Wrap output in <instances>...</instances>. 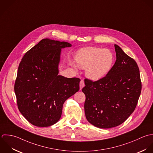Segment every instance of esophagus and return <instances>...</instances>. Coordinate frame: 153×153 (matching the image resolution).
I'll return each instance as SVG.
<instances>
[{"mask_svg":"<svg viewBox=\"0 0 153 153\" xmlns=\"http://www.w3.org/2000/svg\"><path fill=\"white\" fill-rule=\"evenodd\" d=\"M84 81L83 80H81L80 81V83H79V87H80V90H81L84 87Z\"/></svg>","mask_w":153,"mask_h":153,"instance_id":"esophagus-1","label":"esophagus"}]
</instances>
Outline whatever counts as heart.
<instances>
[{
	"label": "heart",
	"instance_id": "b5f03b06",
	"mask_svg": "<svg viewBox=\"0 0 153 153\" xmlns=\"http://www.w3.org/2000/svg\"><path fill=\"white\" fill-rule=\"evenodd\" d=\"M75 59L79 66L85 68L86 76L93 81L103 78L110 71L114 63V56L111 51L96 47L79 50ZM72 66L77 69L76 64L72 63Z\"/></svg>",
	"mask_w": 153,
	"mask_h": 153
}]
</instances>
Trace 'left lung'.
Segmentation results:
<instances>
[{
  "label": "left lung",
  "instance_id": "obj_1",
  "mask_svg": "<svg viewBox=\"0 0 153 153\" xmlns=\"http://www.w3.org/2000/svg\"><path fill=\"white\" fill-rule=\"evenodd\" d=\"M116 60L110 71L100 80L85 79V114L96 127L108 129L124 122L134 111L141 91L136 62L117 45Z\"/></svg>",
  "mask_w": 153,
  "mask_h": 153
}]
</instances>
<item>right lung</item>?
Returning a JSON list of instances; mask_svg holds the SVG:
<instances>
[{
	"mask_svg": "<svg viewBox=\"0 0 153 153\" xmlns=\"http://www.w3.org/2000/svg\"><path fill=\"white\" fill-rule=\"evenodd\" d=\"M72 45L44 39L19 63L14 90L18 109L32 125L47 127L60 119L64 102L79 90L80 79L59 75L62 49Z\"/></svg>",
	"mask_w": 153,
	"mask_h": 153,
	"instance_id": "1",
	"label": "right lung"
}]
</instances>
